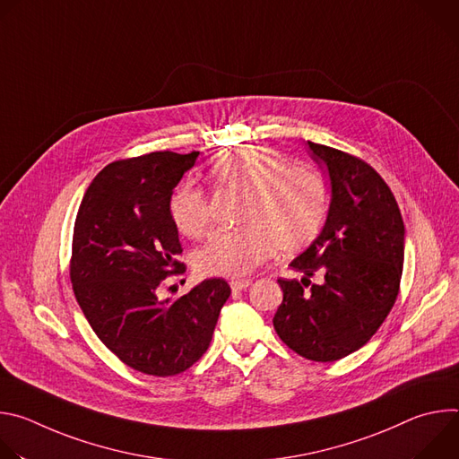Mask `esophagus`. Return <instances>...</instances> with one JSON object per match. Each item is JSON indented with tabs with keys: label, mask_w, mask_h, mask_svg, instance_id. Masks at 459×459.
Masks as SVG:
<instances>
[{
	"label": "esophagus",
	"mask_w": 459,
	"mask_h": 459,
	"mask_svg": "<svg viewBox=\"0 0 459 459\" xmlns=\"http://www.w3.org/2000/svg\"><path fill=\"white\" fill-rule=\"evenodd\" d=\"M250 280H234V281H230V289H232V292H239V290H245L247 287H250Z\"/></svg>",
	"instance_id": "obj_1"
}]
</instances>
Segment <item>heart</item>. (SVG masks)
<instances>
[{
  "instance_id": "obj_1",
  "label": "heart",
  "mask_w": 459,
  "mask_h": 459,
  "mask_svg": "<svg viewBox=\"0 0 459 459\" xmlns=\"http://www.w3.org/2000/svg\"><path fill=\"white\" fill-rule=\"evenodd\" d=\"M212 179L247 192L239 230L214 232L195 252V269L205 276L243 278L267 261L274 248L296 252L319 232L326 214V185L308 165H289L264 145L221 152L211 165ZM179 234L200 238L211 225L209 194L194 183L179 185L169 202Z\"/></svg>"
}]
</instances>
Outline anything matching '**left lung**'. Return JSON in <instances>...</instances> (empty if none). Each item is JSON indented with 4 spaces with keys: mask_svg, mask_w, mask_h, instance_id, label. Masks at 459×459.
Returning <instances> with one entry per match:
<instances>
[{
    "mask_svg": "<svg viewBox=\"0 0 459 459\" xmlns=\"http://www.w3.org/2000/svg\"><path fill=\"white\" fill-rule=\"evenodd\" d=\"M307 143L310 158L329 174L331 204L321 232L290 261L301 281L278 280L283 303L273 323L289 349L326 363L361 349L394 305L405 225L394 194L370 165ZM314 273L319 284L309 283Z\"/></svg>",
    "mask_w": 459,
    "mask_h": 459,
    "instance_id": "obj_1",
    "label": "left lung"
}]
</instances>
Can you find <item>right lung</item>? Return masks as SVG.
<instances>
[{
  "mask_svg": "<svg viewBox=\"0 0 459 459\" xmlns=\"http://www.w3.org/2000/svg\"><path fill=\"white\" fill-rule=\"evenodd\" d=\"M200 152H152L107 165L89 185L74 223L71 281L96 336L128 367L174 376L211 345L230 296L205 280L178 299H160L169 274L183 273L170 195Z\"/></svg>",
  "mask_w": 459,
  "mask_h": 459,
  "instance_id": "right-lung-1",
  "label": "right lung"
}]
</instances>
